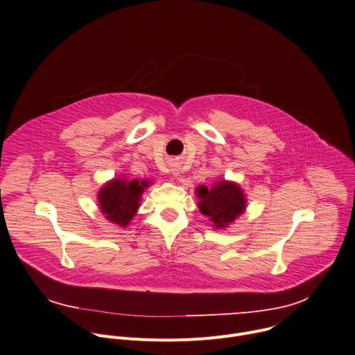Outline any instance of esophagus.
I'll list each match as a JSON object with an SVG mask.
<instances>
[{
  "label": "esophagus",
  "mask_w": 355,
  "mask_h": 355,
  "mask_svg": "<svg viewBox=\"0 0 355 355\" xmlns=\"http://www.w3.org/2000/svg\"><path fill=\"white\" fill-rule=\"evenodd\" d=\"M171 173H173V175H174L175 178H180V174H181V173H180V167H178L177 164H174V166L171 167Z\"/></svg>",
  "instance_id": "1"
}]
</instances>
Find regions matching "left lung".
<instances>
[{"label":"left lung","instance_id":"8db88e82","mask_svg":"<svg viewBox=\"0 0 355 355\" xmlns=\"http://www.w3.org/2000/svg\"><path fill=\"white\" fill-rule=\"evenodd\" d=\"M198 206L202 214L207 216L216 230L227 228L246 209V196L242 188L232 181H220L210 189L198 187Z\"/></svg>","mask_w":355,"mask_h":355}]
</instances>
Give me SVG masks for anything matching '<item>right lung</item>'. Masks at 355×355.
I'll use <instances>...</instances> for the list:
<instances>
[{"label": "right lung", "instance_id": "obj_1", "mask_svg": "<svg viewBox=\"0 0 355 355\" xmlns=\"http://www.w3.org/2000/svg\"><path fill=\"white\" fill-rule=\"evenodd\" d=\"M149 187L146 180L114 178L98 192V202L103 216L113 224L127 227L139 207L141 196Z\"/></svg>", "mask_w": 355, "mask_h": 355}]
</instances>
